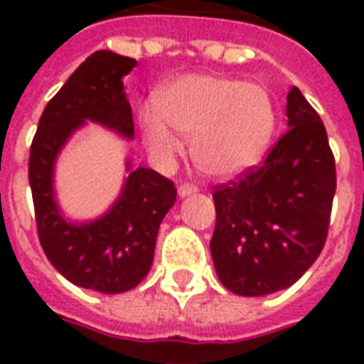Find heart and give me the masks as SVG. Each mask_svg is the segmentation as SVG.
<instances>
[{"instance_id":"b5f03b06","label":"heart","mask_w":364,"mask_h":364,"mask_svg":"<svg viewBox=\"0 0 364 364\" xmlns=\"http://www.w3.org/2000/svg\"><path fill=\"white\" fill-rule=\"evenodd\" d=\"M245 151H247V156H253V151L257 150V140H245Z\"/></svg>"}]
</instances>
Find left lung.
Returning a JSON list of instances; mask_svg holds the SVG:
<instances>
[{"mask_svg":"<svg viewBox=\"0 0 364 364\" xmlns=\"http://www.w3.org/2000/svg\"><path fill=\"white\" fill-rule=\"evenodd\" d=\"M136 60L97 50L52 97L38 120L28 156V183L38 240L58 273L83 289L119 294L138 287L154 261L159 222L173 206L171 179L148 167L130 169L114 205L97 220L72 224L54 198V161L75 128L87 120L134 136L122 77Z\"/></svg>","mask_w":364,"mask_h":364,"instance_id":"left-lung-1","label":"left lung"}]
</instances>
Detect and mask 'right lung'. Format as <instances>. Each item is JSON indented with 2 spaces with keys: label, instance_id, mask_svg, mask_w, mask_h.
Here are the masks:
<instances>
[{
  "label": "right lung",
  "instance_id": "obj_1",
  "mask_svg": "<svg viewBox=\"0 0 364 364\" xmlns=\"http://www.w3.org/2000/svg\"><path fill=\"white\" fill-rule=\"evenodd\" d=\"M289 130L263 164L216 185L210 240L220 282L240 296L289 289L326 244L336 159L323 122L300 91L287 97Z\"/></svg>",
  "mask_w": 364,
  "mask_h": 364
}]
</instances>
